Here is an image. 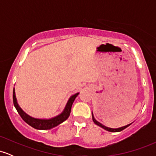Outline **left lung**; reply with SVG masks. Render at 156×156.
Segmentation results:
<instances>
[{"mask_svg": "<svg viewBox=\"0 0 156 156\" xmlns=\"http://www.w3.org/2000/svg\"><path fill=\"white\" fill-rule=\"evenodd\" d=\"M92 120H93V122H94V123H95L97 125H98V126L101 127L102 128H103V129H105V130H108V131H109V132H119V131H122V130L125 129V128H126L127 127H128L130 124H131V123H130V124H129V125H125V126L120 127V128H108V127L105 126V125H103V124H101V122H98V121H97L96 119H94V115H93V113L92 112Z\"/></svg>", "mask_w": 156, "mask_h": 156, "instance_id": "obj_1", "label": "left lung"}]
</instances>
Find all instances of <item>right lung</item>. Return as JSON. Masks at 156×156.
Segmentation results:
<instances>
[{
    "mask_svg": "<svg viewBox=\"0 0 156 156\" xmlns=\"http://www.w3.org/2000/svg\"><path fill=\"white\" fill-rule=\"evenodd\" d=\"M78 94H79V92L73 94V95L69 98L67 104L64 107L63 112L61 113V114L55 116L54 117L50 118V119H37V118L32 117L31 116L28 115V114H27L20 107L18 103H17V98H16L15 95V88L13 89V103L20 116L23 120L26 122L27 124L31 125V127H33L34 128L37 130H50L51 128L56 127L57 125L61 124V123H62L69 117L71 112V108H72L73 102H74L76 97L78 95Z\"/></svg>",
    "mask_w": 156,
    "mask_h": 156,
    "instance_id": "obj_1",
    "label": "right lung"
}]
</instances>
